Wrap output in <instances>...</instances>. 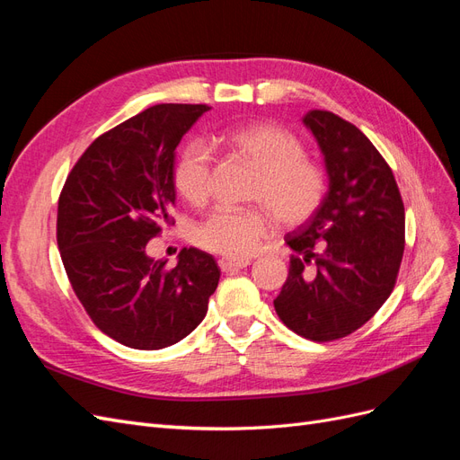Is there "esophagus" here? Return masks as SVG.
<instances>
[{
	"label": "esophagus",
	"instance_id": "34e87169",
	"mask_svg": "<svg viewBox=\"0 0 460 460\" xmlns=\"http://www.w3.org/2000/svg\"><path fill=\"white\" fill-rule=\"evenodd\" d=\"M249 264L247 259H230V257H222L218 261V267L222 272H238L242 269H245Z\"/></svg>",
	"mask_w": 460,
	"mask_h": 460
}]
</instances>
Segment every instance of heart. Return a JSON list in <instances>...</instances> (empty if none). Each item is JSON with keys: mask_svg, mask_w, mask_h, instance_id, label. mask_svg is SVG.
Returning <instances> with one entry per match:
<instances>
[{"mask_svg": "<svg viewBox=\"0 0 460 460\" xmlns=\"http://www.w3.org/2000/svg\"><path fill=\"white\" fill-rule=\"evenodd\" d=\"M220 140L257 171L252 199L262 205L217 207L193 228L191 238L199 247L226 257H247L272 230V215L282 226H299L323 205V166L305 157L301 140L289 130L267 122L245 124L226 130ZM172 180L190 205L207 203L211 196V155L201 142H191L178 153Z\"/></svg>", "mask_w": 460, "mask_h": 460, "instance_id": "1", "label": "heart"}]
</instances>
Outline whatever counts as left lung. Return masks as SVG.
<instances>
[{
    "label": "left lung",
    "mask_w": 460,
    "mask_h": 460,
    "mask_svg": "<svg viewBox=\"0 0 460 460\" xmlns=\"http://www.w3.org/2000/svg\"><path fill=\"white\" fill-rule=\"evenodd\" d=\"M303 124L324 157L328 191L318 211L286 235L296 255L274 309L299 336L332 341L368 323L394 291L405 207L392 169L355 124L320 109Z\"/></svg>",
    "instance_id": "obj_1"
}]
</instances>
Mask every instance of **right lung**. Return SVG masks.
<instances>
[{
    "label": "right lung",
    "instance_id": "right-lung-1",
    "mask_svg": "<svg viewBox=\"0 0 460 460\" xmlns=\"http://www.w3.org/2000/svg\"><path fill=\"white\" fill-rule=\"evenodd\" d=\"M207 105L161 103L102 134L73 166L58 208V243L93 324L132 349L184 340L207 314L220 269L184 247L176 267L146 245L172 225L174 157Z\"/></svg>",
    "mask_w": 460,
    "mask_h": 460
}]
</instances>
